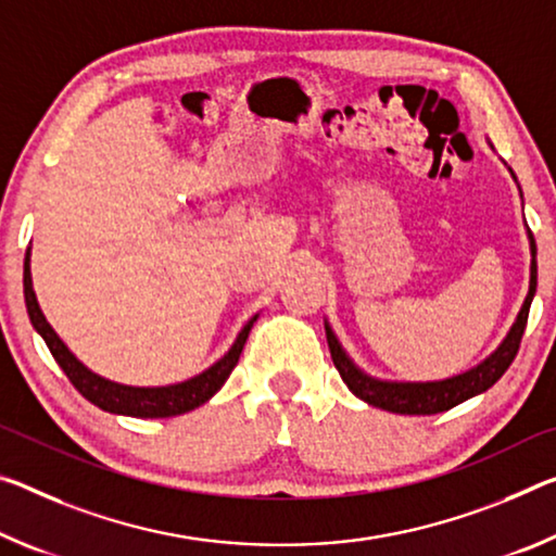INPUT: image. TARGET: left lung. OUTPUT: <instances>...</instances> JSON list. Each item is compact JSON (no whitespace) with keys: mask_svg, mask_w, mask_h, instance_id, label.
<instances>
[{"mask_svg":"<svg viewBox=\"0 0 556 556\" xmlns=\"http://www.w3.org/2000/svg\"><path fill=\"white\" fill-rule=\"evenodd\" d=\"M507 170L517 182L513 167H507ZM519 195H522V190H519ZM527 240H530L532 254L530 289H527V296L522 306H519L513 326H509L505 339L497 343V349L492 351L490 356H484L478 366H472L468 371L457 376L443 378V381H389V378H376L371 374H366L364 368L346 354V349L341 346V341L337 333H333L329 319H324L326 341H329L333 366H337V371L341 374L343 383L349 386V391L364 403L374 405V408L401 413V416H433V413L451 410L457 403L468 401L472 395H480L488 391L490 386H495L517 356L519 341H522L527 326V314H530L532 299L536 294V244L530 227H527Z\"/></svg>","mask_w":556,"mask_h":556,"instance_id":"obj_1","label":"left lung"}]
</instances>
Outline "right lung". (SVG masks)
<instances>
[{
	"mask_svg": "<svg viewBox=\"0 0 556 556\" xmlns=\"http://www.w3.org/2000/svg\"><path fill=\"white\" fill-rule=\"evenodd\" d=\"M24 302H26V314H29V321L34 329H37L39 337L47 341L51 356L56 358L61 371L68 376V381L76 386V391L84 395L86 401L99 405L101 410L116 413V416H130V418H173L182 416V413L200 408L202 403H207L213 395L223 389L227 378H230L232 368L240 361V354L244 349V341L250 337L252 324L257 321L260 314H254L250 321H247L232 346L227 349L223 358H217L213 366L205 368V371L188 378V381L170 383V386H126L109 381L99 374H93L84 361L74 356V351L61 341L54 326L47 321L43 316L37 292H34L31 281V247L26 250L24 257Z\"/></svg>",
	"mask_w": 556,
	"mask_h": 556,
	"instance_id": "obj_1",
	"label": "right lung"
}]
</instances>
